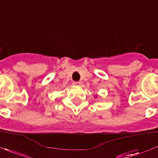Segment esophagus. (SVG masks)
Here are the masks:
<instances>
[{"label":"esophagus","instance_id":"obj_1","mask_svg":"<svg viewBox=\"0 0 158 158\" xmlns=\"http://www.w3.org/2000/svg\"><path fill=\"white\" fill-rule=\"evenodd\" d=\"M82 82L81 81H74L73 82V85H81Z\"/></svg>","mask_w":158,"mask_h":158}]
</instances>
